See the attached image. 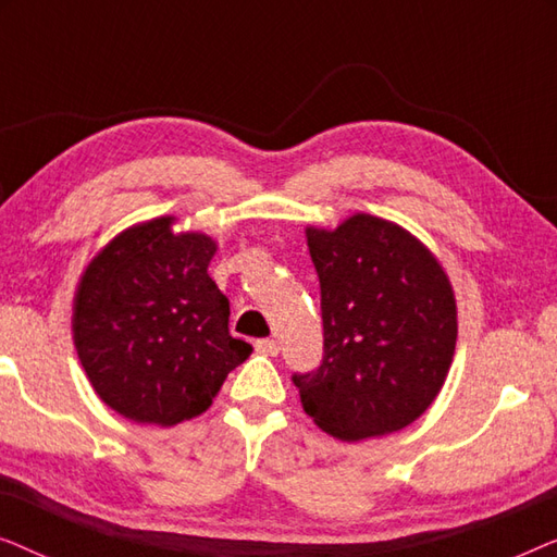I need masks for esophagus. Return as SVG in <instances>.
Returning <instances> with one entry per match:
<instances>
[{"label": "esophagus", "instance_id": "obj_1", "mask_svg": "<svg viewBox=\"0 0 557 557\" xmlns=\"http://www.w3.org/2000/svg\"><path fill=\"white\" fill-rule=\"evenodd\" d=\"M256 352H261L265 357H276L278 355V342L276 339H258L256 342Z\"/></svg>", "mask_w": 557, "mask_h": 557}]
</instances>
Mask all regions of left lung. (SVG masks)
<instances>
[{"label":"left lung","mask_w":557,"mask_h":557,"mask_svg":"<svg viewBox=\"0 0 557 557\" xmlns=\"http://www.w3.org/2000/svg\"><path fill=\"white\" fill-rule=\"evenodd\" d=\"M322 288L324 355L294 372L319 429L362 441L406 429L436 400L456 349L448 276L421 240L357 212L334 231L307 227Z\"/></svg>","instance_id":"1"}]
</instances>
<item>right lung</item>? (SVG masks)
<instances>
[{
	"instance_id": "1",
	"label": "right lung",
	"mask_w": 557,
	"mask_h": 557,
	"mask_svg": "<svg viewBox=\"0 0 557 557\" xmlns=\"http://www.w3.org/2000/svg\"><path fill=\"white\" fill-rule=\"evenodd\" d=\"M154 218L116 235L81 276L73 342L106 406L174 425L210 408L253 347L227 332L231 304L210 278L215 240Z\"/></svg>"
}]
</instances>
